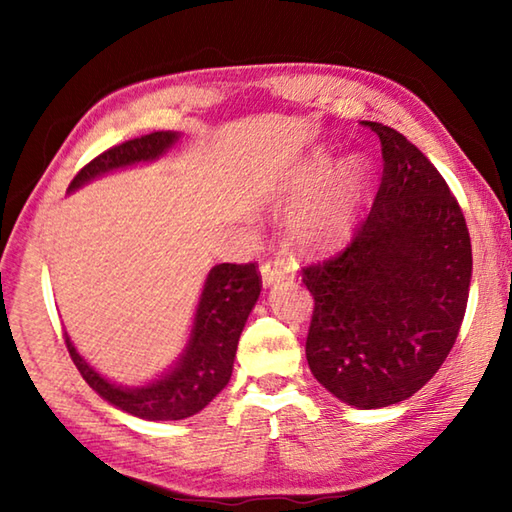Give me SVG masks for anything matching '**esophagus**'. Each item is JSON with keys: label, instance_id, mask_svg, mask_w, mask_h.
<instances>
[{"label": "esophagus", "instance_id": "esophagus-1", "mask_svg": "<svg viewBox=\"0 0 512 512\" xmlns=\"http://www.w3.org/2000/svg\"><path fill=\"white\" fill-rule=\"evenodd\" d=\"M259 271H262V284H264V287H273V284L291 277V271L282 262H264Z\"/></svg>", "mask_w": 512, "mask_h": 512}]
</instances>
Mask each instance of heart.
<instances>
[{
    "instance_id": "obj_1",
    "label": "heart",
    "mask_w": 512,
    "mask_h": 512,
    "mask_svg": "<svg viewBox=\"0 0 512 512\" xmlns=\"http://www.w3.org/2000/svg\"><path fill=\"white\" fill-rule=\"evenodd\" d=\"M327 151H316L284 183L287 203H298L289 216V232L300 248L329 250L352 235L370 185V167L361 155L341 164Z\"/></svg>"
}]
</instances>
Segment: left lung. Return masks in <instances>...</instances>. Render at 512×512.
Listing matches in <instances>:
<instances>
[{
    "instance_id": "1",
    "label": "left lung",
    "mask_w": 512,
    "mask_h": 512,
    "mask_svg": "<svg viewBox=\"0 0 512 512\" xmlns=\"http://www.w3.org/2000/svg\"><path fill=\"white\" fill-rule=\"evenodd\" d=\"M384 176L350 246L307 266L314 296L311 375L341 402L381 409L409 400L443 366L472 280L465 216L445 178L402 133L377 121Z\"/></svg>"
}]
</instances>
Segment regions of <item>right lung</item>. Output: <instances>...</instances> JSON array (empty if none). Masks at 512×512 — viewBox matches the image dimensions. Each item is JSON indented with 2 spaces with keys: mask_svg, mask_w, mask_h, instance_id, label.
Wrapping results in <instances>:
<instances>
[{
  "mask_svg": "<svg viewBox=\"0 0 512 512\" xmlns=\"http://www.w3.org/2000/svg\"><path fill=\"white\" fill-rule=\"evenodd\" d=\"M178 140L180 133L158 131L112 146L76 173L67 192H76L106 173L158 160ZM259 291H262V277L257 275L255 264H216L210 268L185 350L178 354V361L169 370L142 386H121L103 377L76 352L72 339L65 334L69 357L92 391H97L119 411L151 422L185 420L203 411L228 386L239 336L244 332Z\"/></svg>",
  "mask_w": 512,
  "mask_h": 512,
  "instance_id": "obj_1",
  "label": "right lung"
}]
</instances>
